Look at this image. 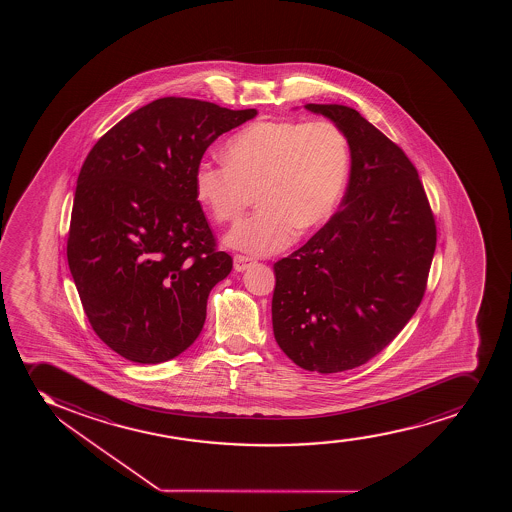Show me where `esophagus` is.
I'll return each instance as SVG.
<instances>
[{
  "instance_id": "34e87169",
  "label": "esophagus",
  "mask_w": 512,
  "mask_h": 512,
  "mask_svg": "<svg viewBox=\"0 0 512 512\" xmlns=\"http://www.w3.org/2000/svg\"><path fill=\"white\" fill-rule=\"evenodd\" d=\"M253 258H249V256H242V254H237L234 258V270L235 271H246L249 266L253 265Z\"/></svg>"
}]
</instances>
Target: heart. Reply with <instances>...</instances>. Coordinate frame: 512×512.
I'll list each match as a JSON object with an SVG mask.
<instances>
[{
	"mask_svg": "<svg viewBox=\"0 0 512 512\" xmlns=\"http://www.w3.org/2000/svg\"><path fill=\"white\" fill-rule=\"evenodd\" d=\"M225 164L194 172V191L218 224H235L258 194L253 217L227 235V246L256 256L282 251L335 212L348 171L350 145L331 121H256L227 140Z\"/></svg>",
	"mask_w": 512,
	"mask_h": 512,
	"instance_id": "1",
	"label": "heart"
}]
</instances>
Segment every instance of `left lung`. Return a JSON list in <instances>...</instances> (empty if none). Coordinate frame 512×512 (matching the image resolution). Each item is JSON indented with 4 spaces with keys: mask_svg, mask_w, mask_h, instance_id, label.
Listing matches in <instances>:
<instances>
[{
    "mask_svg": "<svg viewBox=\"0 0 512 512\" xmlns=\"http://www.w3.org/2000/svg\"><path fill=\"white\" fill-rule=\"evenodd\" d=\"M350 145L340 210L273 266V333L311 372L348 371L376 357L412 319L434 258L435 220L418 172L352 107L306 104Z\"/></svg>",
    "mask_w": 512,
    "mask_h": 512,
    "instance_id": "8db88e82",
    "label": "left lung"
}]
</instances>
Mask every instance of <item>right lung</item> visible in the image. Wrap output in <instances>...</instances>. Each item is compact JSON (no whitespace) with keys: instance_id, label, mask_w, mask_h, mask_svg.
I'll return each mask as SVG.
<instances>
[{"instance_id":"obj_1","label":"right lung","mask_w":512,"mask_h":512,"mask_svg":"<svg viewBox=\"0 0 512 512\" xmlns=\"http://www.w3.org/2000/svg\"><path fill=\"white\" fill-rule=\"evenodd\" d=\"M256 114L153 100L107 131L83 162L66 256L92 328L124 359L167 362L200 335L208 295L232 258L215 246L194 172L218 136Z\"/></svg>"}]
</instances>
